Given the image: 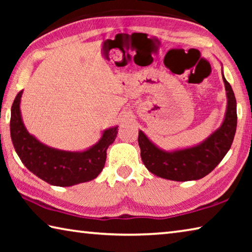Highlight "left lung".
<instances>
[{
	"label": "left lung",
	"mask_w": 252,
	"mask_h": 252,
	"mask_svg": "<svg viewBox=\"0 0 252 252\" xmlns=\"http://www.w3.org/2000/svg\"><path fill=\"white\" fill-rule=\"evenodd\" d=\"M223 78L228 106L224 121L207 140L193 148L165 152L157 148L142 131H139L141 159L149 171L174 181L198 180L210 173L227 155L237 129V102L231 85Z\"/></svg>",
	"instance_id": "8db88e82"
}]
</instances>
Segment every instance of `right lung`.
I'll return each mask as SVG.
<instances>
[{
    "instance_id": "obj_1",
    "label": "right lung",
    "mask_w": 252,
    "mask_h": 252,
    "mask_svg": "<svg viewBox=\"0 0 252 252\" xmlns=\"http://www.w3.org/2000/svg\"><path fill=\"white\" fill-rule=\"evenodd\" d=\"M15 96L11 108V139L22 163L42 180L58 187H70L93 180L103 169L106 149L113 143L118 126L105 130L100 141L83 152L61 151L44 146L25 129L21 118L20 101Z\"/></svg>"
}]
</instances>
